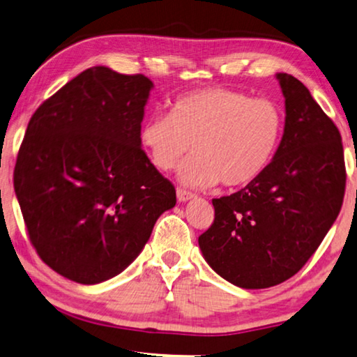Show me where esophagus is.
Returning a JSON list of instances; mask_svg holds the SVG:
<instances>
[{"label": "esophagus", "mask_w": 357, "mask_h": 357, "mask_svg": "<svg viewBox=\"0 0 357 357\" xmlns=\"http://www.w3.org/2000/svg\"><path fill=\"white\" fill-rule=\"evenodd\" d=\"M195 197V193H191V191H186L182 188H177V199L180 202H185V201H190Z\"/></svg>", "instance_id": "obj_1"}]
</instances>
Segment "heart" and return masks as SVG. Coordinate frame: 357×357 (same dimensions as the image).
Masks as SVG:
<instances>
[{
  "mask_svg": "<svg viewBox=\"0 0 357 357\" xmlns=\"http://www.w3.org/2000/svg\"><path fill=\"white\" fill-rule=\"evenodd\" d=\"M284 134V112L268 97L207 87L175 98L169 116L148 118L140 142L156 169L169 172L183 161L180 180L207 186H244L270 167ZM194 148L191 149L190 146Z\"/></svg>",
  "mask_w": 357,
  "mask_h": 357,
  "instance_id": "1",
  "label": "heart"
}]
</instances>
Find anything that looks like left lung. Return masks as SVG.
I'll list each match as a JSON object with an SVG mask.
<instances>
[{
	"instance_id": "left-lung-1",
	"label": "left lung",
	"mask_w": 357,
	"mask_h": 357,
	"mask_svg": "<svg viewBox=\"0 0 357 357\" xmlns=\"http://www.w3.org/2000/svg\"><path fill=\"white\" fill-rule=\"evenodd\" d=\"M286 124L270 167L220 199L197 239L217 274L243 289H266L297 274L337 220L347 169L337 126L303 83L278 73Z\"/></svg>"
}]
</instances>
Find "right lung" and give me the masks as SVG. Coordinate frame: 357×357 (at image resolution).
Instances as JSON below:
<instances>
[{"mask_svg": "<svg viewBox=\"0 0 357 357\" xmlns=\"http://www.w3.org/2000/svg\"><path fill=\"white\" fill-rule=\"evenodd\" d=\"M151 89L144 75L92 67L30 119L15 196L38 255L70 281L98 284L124 271L177 201L140 146Z\"/></svg>", "mask_w": 357, "mask_h": 357, "instance_id": "add662e5", "label": "right lung"}]
</instances>
